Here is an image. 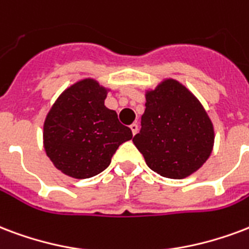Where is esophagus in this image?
Segmentation results:
<instances>
[{"mask_svg":"<svg viewBox=\"0 0 249 249\" xmlns=\"http://www.w3.org/2000/svg\"><path fill=\"white\" fill-rule=\"evenodd\" d=\"M130 128H131L132 135H135L136 132H138V130H139V126H138V124H136V123H132L131 126H130Z\"/></svg>","mask_w":249,"mask_h":249,"instance_id":"1","label":"esophagus"}]
</instances>
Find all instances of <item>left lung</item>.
Here are the masks:
<instances>
[{
  "label": "left lung",
  "mask_w": 249,
  "mask_h": 249,
  "mask_svg": "<svg viewBox=\"0 0 249 249\" xmlns=\"http://www.w3.org/2000/svg\"><path fill=\"white\" fill-rule=\"evenodd\" d=\"M142 128L132 142L153 172L181 180L206 162L214 127L201 102L176 80L167 78L145 94Z\"/></svg>",
  "instance_id": "1"
}]
</instances>
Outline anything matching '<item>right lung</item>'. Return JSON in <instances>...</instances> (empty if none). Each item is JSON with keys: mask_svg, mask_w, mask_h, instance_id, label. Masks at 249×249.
Instances as JSON below:
<instances>
[{"mask_svg": "<svg viewBox=\"0 0 249 249\" xmlns=\"http://www.w3.org/2000/svg\"><path fill=\"white\" fill-rule=\"evenodd\" d=\"M107 89L85 78L65 89L48 111L43 143L59 171L89 178L109 167L118 147L132 138L131 130L105 106Z\"/></svg>", "mask_w": 249, "mask_h": 249, "instance_id": "add662e5", "label": "right lung"}]
</instances>
